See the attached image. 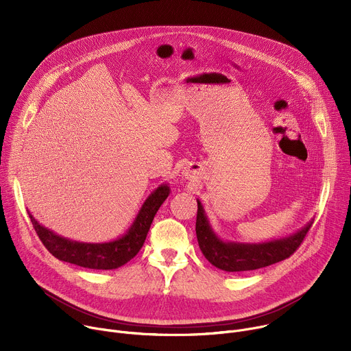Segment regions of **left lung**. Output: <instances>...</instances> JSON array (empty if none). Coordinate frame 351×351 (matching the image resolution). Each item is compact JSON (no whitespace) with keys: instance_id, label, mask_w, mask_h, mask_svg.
Returning a JSON list of instances; mask_svg holds the SVG:
<instances>
[{"instance_id":"left-lung-1","label":"left lung","mask_w":351,"mask_h":351,"mask_svg":"<svg viewBox=\"0 0 351 351\" xmlns=\"http://www.w3.org/2000/svg\"><path fill=\"white\" fill-rule=\"evenodd\" d=\"M311 225L313 222L307 223L287 237L258 244L223 241L213 230L202 203L197 199L195 234L199 250L214 267L226 272L260 269L289 258L303 243Z\"/></svg>"}]
</instances>
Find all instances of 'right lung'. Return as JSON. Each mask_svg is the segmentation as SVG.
<instances>
[{
  "instance_id": "obj_1",
  "label": "right lung",
  "mask_w": 351,
  "mask_h": 351,
  "mask_svg": "<svg viewBox=\"0 0 351 351\" xmlns=\"http://www.w3.org/2000/svg\"><path fill=\"white\" fill-rule=\"evenodd\" d=\"M169 191L168 184L157 187L144 202L129 230L121 239L108 243L73 241L44 228L30 213L29 217L37 236L56 258L90 269H117L140 252L149 226Z\"/></svg>"
}]
</instances>
